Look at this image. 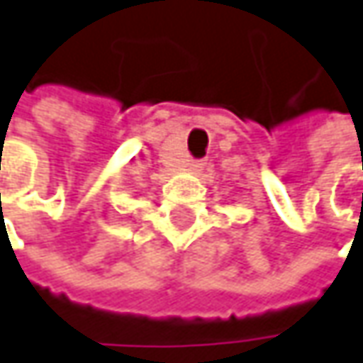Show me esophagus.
<instances>
[{
    "instance_id": "34e87169",
    "label": "esophagus",
    "mask_w": 363,
    "mask_h": 363,
    "mask_svg": "<svg viewBox=\"0 0 363 363\" xmlns=\"http://www.w3.org/2000/svg\"><path fill=\"white\" fill-rule=\"evenodd\" d=\"M191 167H194V169H200V167H202V163H194Z\"/></svg>"
}]
</instances>
